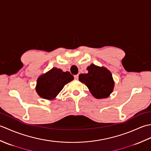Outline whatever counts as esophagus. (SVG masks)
<instances>
[{
	"instance_id": "1",
	"label": "esophagus",
	"mask_w": 151,
	"mask_h": 151,
	"mask_svg": "<svg viewBox=\"0 0 151 151\" xmlns=\"http://www.w3.org/2000/svg\"><path fill=\"white\" fill-rule=\"evenodd\" d=\"M74 78H75V79H76V80H78V75L74 76Z\"/></svg>"
}]
</instances>
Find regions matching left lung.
I'll return each instance as SVG.
<instances>
[{
    "label": "left lung",
    "instance_id": "8db88e82",
    "mask_svg": "<svg viewBox=\"0 0 151 151\" xmlns=\"http://www.w3.org/2000/svg\"><path fill=\"white\" fill-rule=\"evenodd\" d=\"M87 70L88 73L79 75V81L86 85L96 99L108 97L114 88L111 72L104 67H99L93 63L87 67Z\"/></svg>",
    "mask_w": 151,
    "mask_h": 151
}]
</instances>
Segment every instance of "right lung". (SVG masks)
Listing matches in <instances>:
<instances>
[{
    "instance_id": "obj_1",
    "label": "right lung",
    "mask_w": 151,
    "mask_h": 151,
    "mask_svg": "<svg viewBox=\"0 0 151 151\" xmlns=\"http://www.w3.org/2000/svg\"><path fill=\"white\" fill-rule=\"evenodd\" d=\"M74 79L69 72L53 67L37 78L36 90L41 97L53 100L62 90L64 86Z\"/></svg>"
}]
</instances>
